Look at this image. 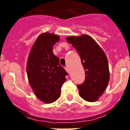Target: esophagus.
<instances>
[{
    "label": "esophagus",
    "instance_id": "34e87169",
    "mask_svg": "<svg viewBox=\"0 0 130 130\" xmlns=\"http://www.w3.org/2000/svg\"><path fill=\"white\" fill-rule=\"evenodd\" d=\"M65 70H66V71H67V73H69V67L67 66V67H65Z\"/></svg>",
    "mask_w": 130,
    "mask_h": 130
}]
</instances>
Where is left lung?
<instances>
[{"label":"left lung","mask_w":130,"mask_h":130,"mask_svg":"<svg viewBox=\"0 0 130 130\" xmlns=\"http://www.w3.org/2000/svg\"><path fill=\"white\" fill-rule=\"evenodd\" d=\"M78 52L85 70V81L77 85L80 96L88 102H95L107 88L109 78V63L105 52L92 38L86 34L66 38Z\"/></svg>","instance_id":"1"}]
</instances>
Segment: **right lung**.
Here are the masks:
<instances>
[{"instance_id": "right-lung-1", "label": "right lung", "mask_w": 130, "mask_h": 130, "mask_svg": "<svg viewBox=\"0 0 130 130\" xmlns=\"http://www.w3.org/2000/svg\"><path fill=\"white\" fill-rule=\"evenodd\" d=\"M60 37L45 32L40 34L29 52L27 62V75L36 96L44 103L59 99L61 88L67 73L53 54V46Z\"/></svg>"}]
</instances>
